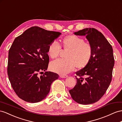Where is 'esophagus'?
<instances>
[{
    "instance_id": "1",
    "label": "esophagus",
    "mask_w": 122,
    "mask_h": 122,
    "mask_svg": "<svg viewBox=\"0 0 122 122\" xmlns=\"http://www.w3.org/2000/svg\"><path fill=\"white\" fill-rule=\"evenodd\" d=\"M60 77L61 78H66L68 77V76L66 75H60Z\"/></svg>"
}]
</instances>
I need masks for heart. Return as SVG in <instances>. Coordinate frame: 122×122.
Instances as JSON below:
<instances>
[{"instance_id": "heart-1", "label": "heart", "mask_w": 122, "mask_h": 122, "mask_svg": "<svg viewBox=\"0 0 122 122\" xmlns=\"http://www.w3.org/2000/svg\"><path fill=\"white\" fill-rule=\"evenodd\" d=\"M62 47L67 51L65 55L66 59H58L51 62L49 65L50 69L59 74L69 73L75 67L79 69L86 67L93 57L92 46L77 36L71 34L64 37L62 41ZM61 49L60 44L53 41L48 45L47 54L52 59L57 58Z\"/></svg>"}]
</instances>
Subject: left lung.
<instances>
[{
  "label": "left lung",
  "mask_w": 122,
  "mask_h": 122,
  "mask_svg": "<svg viewBox=\"0 0 122 122\" xmlns=\"http://www.w3.org/2000/svg\"><path fill=\"white\" fill-rule=\"evenodd\" d=\"M74 33L86 36L93 47V55L86 67L76 72L77 83L69 92L77 103L93 104L105 94L111 81L114 64L113 49L104 35L93 28L83 29Z\"/></svg>",
  "instance_id": "1"
}]
</instances>
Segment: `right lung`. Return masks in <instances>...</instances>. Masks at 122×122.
Returning <instances> with one entry per match:
<instances>
[{
	"label": "right lung",
	"mask_w": 122,
	"mask_h": 122,
	"mask_svg": "<svg viewBox=\"0 0 122 122\" xmlns=\"http://www.w3.org/2000/svg\"><path fill=\"white\" fill-rule=\"evenodd\" d=\"M61 34L34 26L15 39L9 51L7 71L12 88L21 99L32 103L41 101L59 78L57 74L46 70L48 45ZM43 71L45 74L39 77Z\"/></svg>",
	"instance_id": "obj_1"
}]
</instances>
